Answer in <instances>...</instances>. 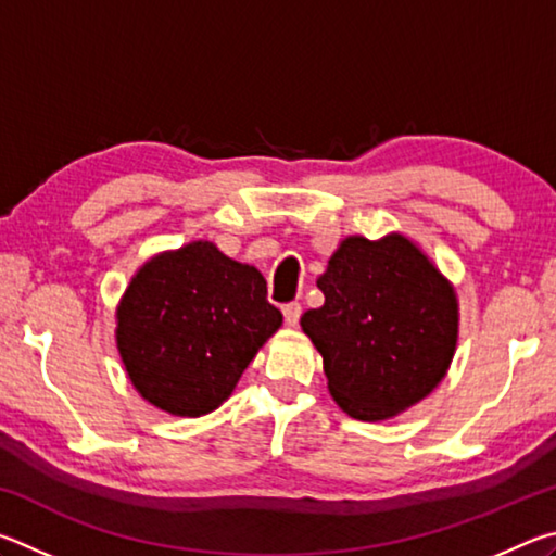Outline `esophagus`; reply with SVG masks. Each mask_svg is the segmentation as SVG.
I'll list each match as a JSON object with an SVG mask.
<instances>
[{
  "mask_svg": "<svg viewBox=\"0 0 556 556\" xmlns=\"http://www.w3.org/2000/svg\"><path fill=\"white\" fill-rule=\"evenodd\" d=\"M281 314H285V324L287 326H296L299 318H301V304H296V301H291V304L281 306Z\"/></svg>",
  "mask_w": 556,
  "mask_h": 556,
  "instance_id": "esophagus-1",
  "label": "esophagus"
}]
</instances>
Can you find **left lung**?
<instances>
[{
  "label": "left lung",
  "mask_w": 556,
  "mask_h": 556,
  "mask_svg": "<svg viewBox=\"0 0 556 556\" xmlns=\"http://www.w3.org/2000/svg\"><path fill=\"white\" fill-rule=\"evenodd\" d=\"M316 285L326 301L301 316V328L324 355L338 407L380 421L437 388L456 351L458 306L425 252L402 235H355Z\"/></svg>",
  "instance_id": "obj_1"
}]
</instances>
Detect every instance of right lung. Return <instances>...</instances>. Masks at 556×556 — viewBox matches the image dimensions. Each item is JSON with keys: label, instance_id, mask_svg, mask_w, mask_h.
Returning <instances> with one entry per match:
<instances>
[{"label": "right lung", "instance_id": "add662e5", "mask_svg": "<svg viewBox=\"0 0 556 556\" xmlns=\"http://www.w3.org/2000/svg\"><path fill=\"white\" fill-rule=\"evenodd\" d=\"M279 326L255 267L213 242H191L149 260L131 279L117 308V348L147 402L201 417L230 397Z\"/></svg>", "mask_w": 556, "mask_h": 556}]
</instances>
